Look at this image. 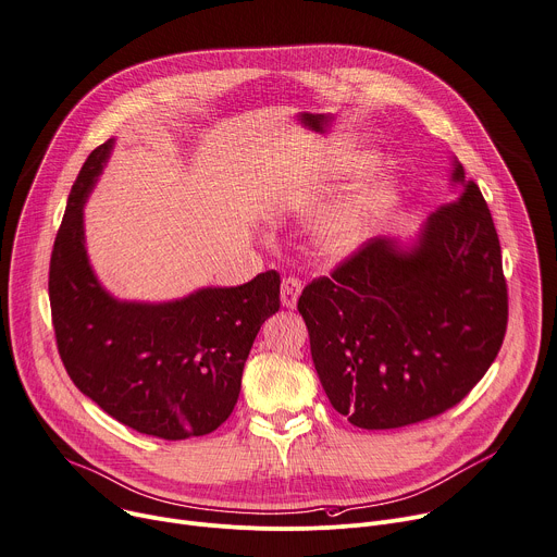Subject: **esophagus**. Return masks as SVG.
<instances>
[{"label": "esophagus", "mask_w": 557, "mask_h": 557, "mask_svg": "<svg viewBox=\"0 0 557 557\" xmlns=\"http://www.w3.org/2000/svg\"><path fill=\"white\" fill-rule=\"evenodd\" d=\"M300 289H302V283L294 276H287L283 278L281 283V302L283 307H287V310H294L296 302H298V296H300Z\"/></svg>", "instance_id": "obj_1"}]
</instances>
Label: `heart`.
I'll return each mask as SVG.
<instances>
[{
    "label": "heart",
    "mask_w": 557,
    "mask_h": 557,
    "mask_svg": "<svg viewBox=\"0 0 557 557\" xmlns=\"http://www.w3.org/2000/svg\"><path fill=\"white\" fill-rule=\"evenodd\" d=\"M369 161L372 159L360 157V165H367ZM400 195V178L392 170H379L360 181L356 188L317 219L312 227L317 255L330 263H341L354 257L396 210Z\"/></svg>",
    "instance_id": "heart-1"
}]
</instances>
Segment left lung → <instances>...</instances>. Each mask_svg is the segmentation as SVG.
Masks as SVG:
<instances>
[{
	"label": "left lung",
	"mask_w": 557,
	"mask_h": 557,
	"mask_svg": "<svg viewBox=\"0 0 557 557\" xmlns=\"http://www.w3.org/2000/svg\"><path fill=\"white\" fill-rule=\"evenodd\" d=\"M460 195L416 243L376 236L298 298L332 407L360 429H396L458 405L496 360L509 319L488 206L454 161Z\"/></svg>",
	"instance_id": "left-lung-1"
}]
</instances>
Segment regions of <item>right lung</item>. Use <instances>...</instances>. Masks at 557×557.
Instances as JSON below:
<instances>
[{
  "mask_svg": "<svg viewBox=\"0 0 557 557\" xmlns=\"http://www.w3.org/2000/svg\"><path fill=\"white\" fill-rule=\"evenodd\" d=\"M114 139L90 152L57 232L48 294L57 349L71 381L108 416L163 441L221 426L261 325L281 307L268 270L238 287H203L170 302H128L97 281L84 243V203Z\"/></svg>",
  "mask_w": 557,
  "mask_h": 557,
  "instance_id": "right-lung-1",
  "label": "right lung"
}]
</instances>
